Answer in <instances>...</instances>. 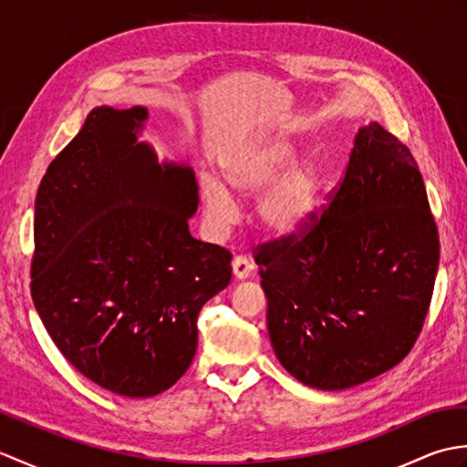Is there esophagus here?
Listing matches in <instances>:
<instances>
[{
  "label": "esophagus",
  "instance_id": "obj_1",
  "mask_svg": "<svg viewBox=\"0 0 467 467\" xmlns=\"http://www.w3.org/2000/svg\"><path fill=\"white\" fill-rule=\"evenodd\" d=\"M251 273H253V263L243 254L234 256V259H233V275L236 276V279H239V281L249 279Z\"/></svg>",
  "mask_w": 467,
  "mask_h": 467
}]
</instances>
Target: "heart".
<instances>
[{"instance_id":"obj_1","label":"heart","mask_w":467,"mask_h":467,"mask_svg":"<svg viewBox=\"0 0 467 467\" xmlns=\"http://www.w3.org/2000/svg\"><path fill=\"white\" fill-rule=\"evenodd\" d=\"M295 142L285 130H269L246 138L218 158L224 182L243 196L254 192V221L263 233L289 236L303 231L319 201L323 166L319 156H295ZM206 214L216 224H228L236 204L228 188L213 174L198 181Z\"/></svg>"}]
</instances>
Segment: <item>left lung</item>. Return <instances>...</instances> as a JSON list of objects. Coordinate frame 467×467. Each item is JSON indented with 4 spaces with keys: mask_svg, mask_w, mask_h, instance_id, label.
Segmentation results:
<instances>
[{
    "mask_svg": "<svg viewBox=\"0 0 467 467\" xmlns=\"http://www.w3.org/2000/svg\"><path fill=\"white\" fill-rule=\"evenodd\" d=\"M276 359L323 391L398 365L421 333L440 236L408 146L359 128L343 181L301 234L254 249Z\"/></svg>",
    "mask_w": 467,
    "mask_h": 467,
    "instance_id": "obj_1",
    "label": "left lung"
}]
</instances>
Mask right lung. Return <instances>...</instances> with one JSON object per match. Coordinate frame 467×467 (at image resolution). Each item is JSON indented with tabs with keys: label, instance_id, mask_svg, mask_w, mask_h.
Instances as JSON below:
<instances>
[{
	"label": "right lung",
	"instance_id": "add662e5",
	"mask_svg": "<svg viewBox=\"0 0 467 467\" xmlns=\"http://www.w3.org/2000/svg\"><path fill=\"white\" fill-rule=\"evenodd\" d=\"M148 110L98 106L36 196L32 299L88 379L124 398L172 387L196 353V317L231 283L233 254L196 241L194 171L140 142Z\"/></svg>",
	"mask_w": 467,
	"mask_h": 467
}]
</instances>
